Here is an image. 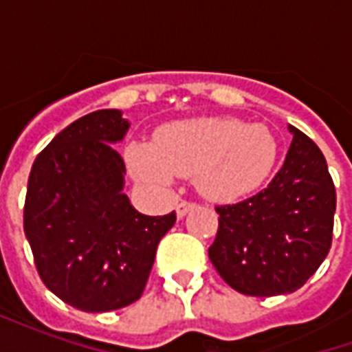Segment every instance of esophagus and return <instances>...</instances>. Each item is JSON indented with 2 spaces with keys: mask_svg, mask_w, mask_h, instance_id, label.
Returning a JSON list of instances; mask_svg holds the SVG:
<instances>
[{
  "mask_svg": "<svg viewBox=\"0 0 352 352\" xmlns=\"http://www.w3.org/2000/svg\"><path fill=\"white\" fill-rule=\"evenodd\" d=\"M194 207H196V204H194V201H186V199H181V201L177 204V217H179V219H183L184 214L188 213L190 209H194Z\"/></svg>",
  "mask_w": 352,
  "mask_h": 352,
  "instance_id": "obj_1",
  "label": "esophagus"
}]
</instances>
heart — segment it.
Listing matches in <instances>:
<instances>
[{"label":"heart","mask_w":352,"mask_h":352,"mask_svg":"<svg viewBox=\"0 0 352 352\" xmlns=\"http://www.w3.org/2000/svg\"><path fill=\"white\" fill-rule=\"evenodd\" d=\"M141 183L164 186L173 177H196L198 190L217 201H234L256 190L277 160V139L264 124L207 116L162 126L151 143L126 148Z\"/></svg>","instance_id":"b5f03b06"}]
</instances>
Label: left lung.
I'll return each instance as SVG.
<instances>
[{"label": "left lung", "mask_w": 352, "mask_h": 352, "mask_svg": "<svg viewBox=\"0 0 352 352\" xmlns=\"http://www.w3.org/2000/svg\"><path fill=\"white\" fill-rule=\"evenodd\" d=\"M283 168L251 198L217 206L209 258L230 287L277 296L305 285L332 247L336 186L324 154L294 126Z\"/></svg>", "instance_id": "obj_1"}]
</instances>
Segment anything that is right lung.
Wrapping results in <instances>:
<instances>
[{"mask_svg":"<svg viewBox=\"0 0 352 352\" xmlns=\"http://www.w3.org/2000/svg\"><path fill=\"white\" fill-rule=\"evenodd\" d=\"M130 128L116 109L82 116L37 154L24 232L50 292L87 313L138 302L160 239L175 224L139 213L122 194L126 166L113 143Z\"/></svg>","mask_w":352,"mask_h":352,"instance_id":"obj_1","label":"right lung"}]
</instances>
